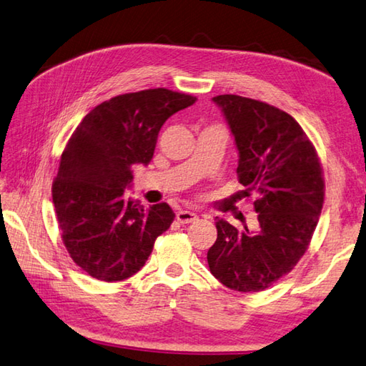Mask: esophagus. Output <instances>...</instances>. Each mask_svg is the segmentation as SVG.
<instances>
[{"label": "esophagus", "mask_w": 366, "mask_h": 366, "mask_svg": "<svg viewBox=\"0 0 366 366\" xmlns=\"http://www.w3.org/2000/svg\"><path fill=\"white\" fill-rule=\"evenodd\" d=\"M176 219H177L179 224H190V222L197 220L198 216H197L195 212H192V211H179L176 214Z\"/></svg>", "instance_id": "1"}]
</instances>
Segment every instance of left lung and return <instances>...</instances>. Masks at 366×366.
I'll list each match as a JSON object with an SVG mask.
<instances>
[{
    "label": "left lung",
    "mask_w": 366,
    "mask_h": 366,
    "mask_svg": "<svg viewBox=\"0 0 366 366\" xmlns=\"http://www.w3.org/2000/svg\"><path fill=\"white\" fill-rule=\"evenodd\" d=\"M238 149L239 184L254 195L255 230L217 219L207 250L214 277L238 292H262L290 273L306 252L324 204L316 149L287 112L238 95L214 97Z\"/></svg>",
    "instance_id": "obj_1"
}]
</instances>
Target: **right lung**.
Segmentation results:
<instances>
[{
  "mask_svg": "<svg viewBox=\"0 0 366 366\" xmlns=\"http://www.w3.org/2000/svg\"><path fill=\"white\" fill-rule=\"evenodd\" d=\"M197 102L168 89L125 93L98 104L64 147L52 198L71 259L92 277L124 281L144 267L174 212L127 198L134 164H149L159 132Z\"/></svg>",
  "mask_w": 366,
  "mask_h": 366,
  "instance_id": "1",
  "label": "right lung"
}]
</instances>
